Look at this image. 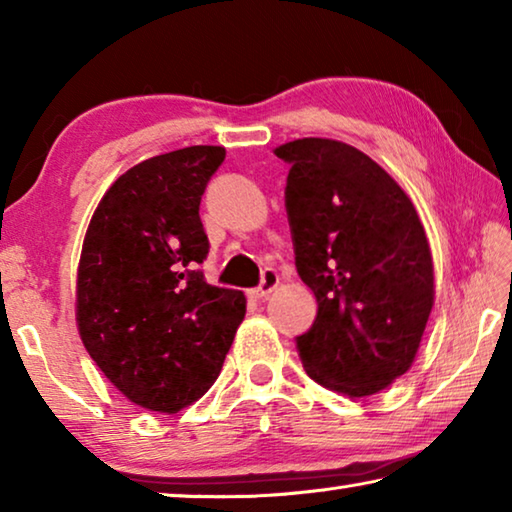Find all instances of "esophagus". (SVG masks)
I'll list each match as a JSON object with an SVG mask.
<instances>
[{
	"instance_id": "34e87169",
	"label": "esophagus",
	"mask_w": 512,
	"mask_h": 512,
	"mask_svg": "<svg viewBox=\"0 0 512 512\" xmlns=\"http://www.w3.org/2000/svg\"><path fill=\"white\" fill-rule=\"evenodd\" d=\"M280 284V275H277L275 271H271V268H266L264 275H262V284H259L257 289L250 291V298L253 300H264L273 293V289Z\"/></svg>"
}]
</instances>
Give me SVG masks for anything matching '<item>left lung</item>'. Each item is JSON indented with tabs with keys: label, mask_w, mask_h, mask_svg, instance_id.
Listing matches in <instances>:
<instances>
[{
	"label": "left lung",
	"mask_w": 512,
	"mask_h": 512,
	"mask_svg": "<svg viewBox=\"0 0 512 512\" xmlns=\"http://www.w3.org/2000/svg\"><path fill=\"white\" fill-rule=\"evenodd\" d=\"M291 164L289 225L318 316L298 336L307 375L368 397L413 366L433 307V259L411 198L354 146L302 137L273 151Z\"/></svg>",
	"instance_id": "obj_1"
}]
</instances>
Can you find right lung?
<instances>
[{
    "instance_id": "1",
    "label": "right lung",
    "mask_w": 512,
    "mask_h": 512,
    "mask_svg": "<svg viewBox=\"0 0 512 512\" xmlns=\"http://www.w3.org/2000/svg\"><path fill=\"white\" fill-rule=\"evenodd\" d=\"M223 146H187L128 169L94 210L76 271V327L117 391L178 413L210 391L246 296L196 271L210 250L198 207Z\"/></svg>"
}]
</instances>
